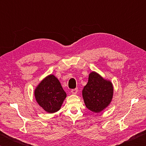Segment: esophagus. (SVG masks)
Here are the masks:
<instances>
[{
	"instance_id": "esophagus-1",
	"label": "esophagus",
	"mask_w": 146,
	"mask_h": 146,
	"mask_svg": "<svg viewBox=\"0 0 146 146\" xmlns=\"http://www.w3.org/2000/svg\"><path fill=\"white\" fill-rule=\"evenodd\" d=\"M71 92L72 94H73V95H75V94L77 93L78 92V89L77 88H75V89H73V90H71Z\"/></svg>"
}]
</instances>
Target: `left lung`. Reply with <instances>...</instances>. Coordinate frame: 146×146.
Here are the masks:
<instances>
[{"instance_id": "1", "label": "left lung", "mask_w": 146, "mask_h": 146, "mask_svg": "<svg viewBox=\"0 0 146 146\" xmlns=\"http://www.w3.org/2000/svg\"><path fill=\"white\" fill-rule=\"evenodd\" d=\"M112 83L104 79L96 72L89 75L88 82L82 90V97L86 108L95 113H100L107 108L112 100Z\"/></svg>"}]
</instances>
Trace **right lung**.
Instances as JSON below:
<instances>
[{"label":"right lung","mask_w":146,"mask_h":146,"mask_svg":"<svg viewBox=\"0 0 146 146\" xmlns=\"http://www.w3.org/2000/svg\"><path fill=\"white\" fill-rule=\"evenodd\" d=\"M36 102L49 113L60 110L66 93L55 76L50 75L41 81L35 90Z\"/></svg>","instance_id":"add662e5"}]
</instances>
